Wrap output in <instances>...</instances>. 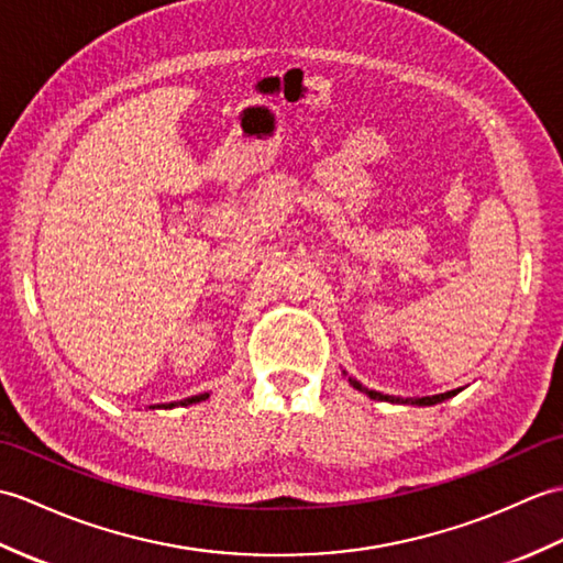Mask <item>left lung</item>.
<instances>
[{
	"label": "left lung",
	"mask_w": 563,
	"mask_h": 563,
	"mask_svg": "<svg viewBox=\"0 0 563 563\" xmlns=\"http://www.w3.org/2000/svg\"><path fill=\"white\" fill-rule=\"evenodd\" d=\"M346 376V373H344ZM349 385L356 387V390L366 393L371 399H380V402H393V405H417V407H431V405H439V402H445V399L455 397L462 387H457V390H451V393H441V395H431V397H395V395H383L378 390H368L366 385H361L356 378H349Z\"/></svg>",
	"instance_id": "obj_1"
}]
</instances>
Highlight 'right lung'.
<instances>
[{"instance_id":"1","label":"right lung","mask_w":563,"mask_h":563,"mask_svg":"<svg viewBox=\"0 0 563 563\" xmlns=\"http://www.w3.org/2000/svg\"><path fill=\"white\" fill-rule=\"evenodd\" d=\"M209 397V393H199V395H192V397H185V399H180V402H168V405H156L158 409L164 407V409H173V407H187V405H197V402H202V399H207ZM156 407H152V409H156Z\"/></svg>"}]
</instances>
